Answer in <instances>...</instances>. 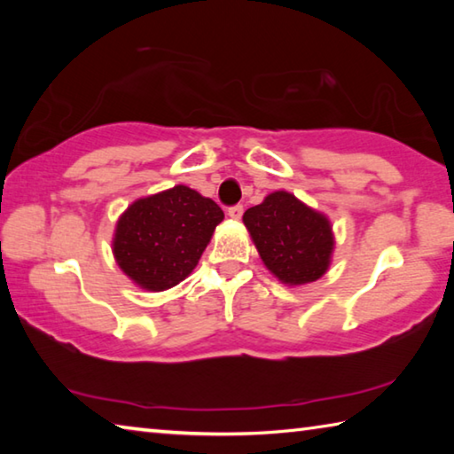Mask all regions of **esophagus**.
<instances>
[{"instance_id": "1", "label": "esophagus", "mask_w": 454, "mask_h": 454, "mask_svg": "<svg viewBox=\"0 0 454 454\" xmlns=\"http://www.w3.org/2000/svg\"><path fill=\"white\" fill-rule=\"evenodd\" d=\"M242 214H244L242 204H234V206H230V208H228V216H230V218H234V220L242 218Z\"/></svg>"}]
</instances>
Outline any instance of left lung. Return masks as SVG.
Listing matches in <instances>:
<instances>
[{
	"label": "left lung",
	"mask_w": 454,
	"mask_h": 454,
	"mask_svg": "<svg viewBox=\"0 0 454 454\" xmlns=\"http://www.w3.org/2000/svg\"><path fill=\"white\" fill-rule=\"evenodd\" d=\"M244 224L268 270L286 284L318 280L333 254L330 222L288 192H274L244 212Z\"/></svg>",
	"instance_id": "1"
}]
</instances>
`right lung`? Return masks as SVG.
I'll return each instance as SVG.
<instances>
[{
	"instance_id": "right-lung-1",
	"label": "right lung",
	"mask_w": 454,
	"mask_h": 454,
	"mask_svg": "<svg viewBox=\"0 0 454 454\" xmlns=\"http://www.w3.org/2000/svg\"><path fill=\"white\" fill-rule=\"evenodd\" d=\"M224 212L188 186L134 202L121 214L114 256L145 290H166L194 270Z\"/></svg>"
}]
</instances>
